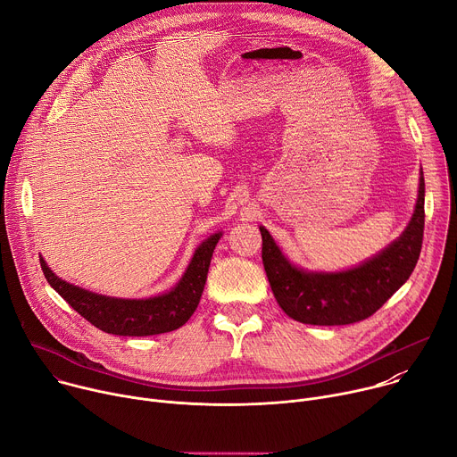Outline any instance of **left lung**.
<instances>
[{
  "mask_svg": "<svg viewBox=\"0 0 457 457\" xmlns=\"http://www.w3.org/2000/svg\"><path fill=\"white\" fill-rule=\"evenodd\" d=\"M425 180L420 179L418 203L407 229L381 253L358 268L338 273H312L293 266L262 233V262L282 311L296 321L311 325H347L374 314L412 275L423 244Z\"/></svg>",
  "mask_w": 457,
  "mask_h": 457,
  "instance_id": "8db88e82",
  "label": "left lung"
}]
</instances>
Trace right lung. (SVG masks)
<instances>
[{
    "label": "right lung",
    "mask_w": 457,
    "mask_h": 457,
    "mask_svg": "<svg viewBox=\"0 0 457 457\" xmlns=\"http://www.w3.org/2000/svg\"><path fill=\"white\" fill-rule=\"evenodd\" d=\"M220 237L222 233H215L206 238L195 249L179 284L171 291L152 298L132 300L97 295L55 277L43 256H39V264L46 282L97 329L117 337H152L182 328L197 309L206 286L213 249Z\"/></svg>",
    "instance_id": "1"
}]
</instances>
